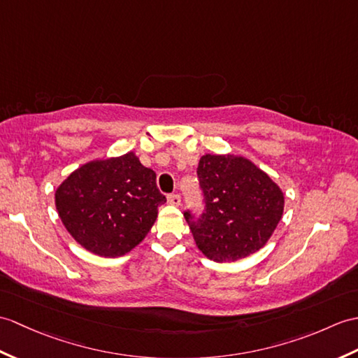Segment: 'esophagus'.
Here are the masks:
<instances>
[{
  "label": "esophagus",
  "mask_w": 358,
  "mask_h": 358,
  "mask_svg": "<svg viewBox=\"0 0 358 358\" xmlns=\"http://www.w3.org/2000/svg\"><path fill=\"white\" fill-rule=\"evenodd\" d=\"M168 203H169V204H172V206H180V203H181V198H180V195H178V194H172V195H169V196H168Z\"/></svg>",
  "instance_id": "1"
}]
</instances>
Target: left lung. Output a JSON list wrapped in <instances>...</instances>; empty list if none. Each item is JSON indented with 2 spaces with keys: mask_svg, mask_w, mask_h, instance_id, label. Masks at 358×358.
<instances>
[{
  "mask_svg": "<svg viewBox=\"0 0 358 358\" xmlns=\"http://www.w3.org/2000/svg\"><path fill=\"white\" fill-rule=\"evenodd\" d=\"M206 196L201 218H185L198 250L215 262H235L268 243L284 215L285 194L243 155L206 154L198 163Z\"/></svg>",
  "mask_w": 358,
  "mask_h": 358,
  "instance_id": "1",
  "label": "left lung"
}]
</instances>
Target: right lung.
I'll return each mask as SVG.
<instances>
[{"label":"right lung","instance_id":"add662e5","mask_svg":"<svg viewBox=\"0 0 358 358\" xmlns=\"http://www.w3.org/2000/svg\"><path fill=\"white\" fill-rule=\"evenodd\" d=\"M134 152L79 166L55 190L66 231L90 253L119 257L145 239L166 198Z\"/></svg>","mask_w":358,"mask_h":358}]
</instances>
